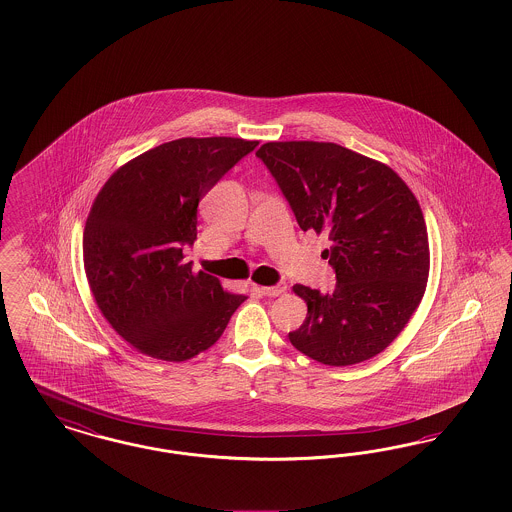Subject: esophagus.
Masks as SVG:
<instances>
[{
    "instance_id": "obj_1",
    "label": "esophagus",
    "mask_w": 512,
    "mask_h": 512,
    "mask_svg": "<svg viewBox=\"0 0 512 512\" xmlns=\"http://www.w3.org/2000/svg\"><path fill=\"white\" fill-rule=\"evenodd\" d=\"M288 290V284L286 282H278L276 286H265V288H261V292L268 295V297H276V295H282V293Z\"/></svg>"
}]
</instances>
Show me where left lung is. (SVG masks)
<instances>
[{
	"label": "left lung",
	"mask_w": 512,
	"mask_h": 512,
	"mask_svg": "<svg viewBox=\"0 0 512 512\" xmlns=\"http://www.w3.org/2000/svg\"><path fill=\"white\" fill-rule=\"evenodd\" d=\"M301 230L326 232L334 292L295 284L307 301L293 347L322 365L363 363L384 351L416 311L428 280L420 205L390 167L330 142H268L255 153Z\"/></svg>",
	"instance_id": "8db88e82"
}]
</instances>
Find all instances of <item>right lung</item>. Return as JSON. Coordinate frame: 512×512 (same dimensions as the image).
Masks as SVG:
<instances>
[{
	"label": "right lung",
	"instance_id": "obj_1",
	"mask_svg": "<svg viewBox=\"0 0 512 512\" xmlns=\"http://www.w3.org/2000/svg\"><path fill=\"white\" fill-rule=\"evenodd\" d=\"M259 142L180 138L126 163L101 188L84 228V268L103 317L138 351L186 361L219 340L245 295L184 263L197 205Z\"/></svg>",
	"mask_w": 512,
	"mask_h": 512
}]
</instances>
